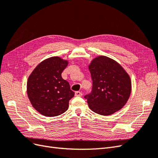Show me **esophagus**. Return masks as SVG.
Masks as SVG:
<instances>
[{
  "instance_id": "esophagus-1",
  "label": "esophagus",
  "mask_w": 158,
  "mask_h": 158,
  "mask_svg": "<svg viewBox=\"0 0 158 158\" xmlns=\"http://www.w3.org/2000/svg\"><path fill=\"white\" fill-rule=\"evenodd\" d=\"M75 95L76 96H79V97H81L82 95V92H75Z\"/></svg>"
}]
</instances>
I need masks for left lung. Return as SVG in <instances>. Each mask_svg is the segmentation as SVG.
Here are the masks:
<instances>
[{
  "label": "left lung",
  "mask_w": 158,
  "mask_h": 158,
  "mask_svg": "<svg viewBox=\"0 0 158 158\" xmlns=\"http://www.w3.org/2000/svg\"><path fill=\"white\" fill-rule=\"evenodd\" d=\"M92 79V92L85 95L89 107L102 115H110L120 110L131 93L130 76L115 60L99 56L89 65Z\"/></svg>",
  "instance_id": "1"
}]
</instances>
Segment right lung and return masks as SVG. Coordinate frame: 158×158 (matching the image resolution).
Returning a JSON list of instances; mask_svg holds the SVG:
<instances>
[{
	"label": "right lung",
	"mask_w": 158,
	"mask_h": 158,
	"mask_svg": "<svg viewBox=\"0 0 158 158\" xmlns=\"http://www.w3.org/2000/svg\"><path fill=\"white\" fill-rule=\"evenodd\" d=\"M68 63L59 56L50 57L38 64L28 78V98L32 106L43 115L56 117L69 108L74 92L61 76Z\"/></svg>",
	"instance_id": "obj_1"
}]
</instances>
